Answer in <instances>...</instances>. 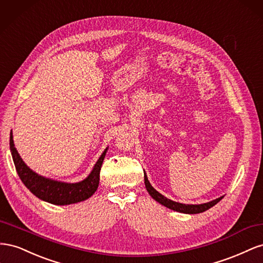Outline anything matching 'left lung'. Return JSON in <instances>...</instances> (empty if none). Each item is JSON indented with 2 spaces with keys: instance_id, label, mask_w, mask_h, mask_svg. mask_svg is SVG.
<instances>
[{
  "instance_id": "obj_1",
  "label": "left lung",
  "mask_w": 263,
  "mask_h": 263,
  "mask_svg": "<svg viewBox=\"0 0 263 263\" xmlns=\"http://www.w3.org/2000/svg\"><path fill=\"white\" fill-rule=\"evenodd\" d=\"M144 183H145V187L146 191L148 192V194L151 195L152 198L155 199L157 202H160L161 205L167 207L172 211H175L178 213H183V214H199L207 211L211 207L215 206L217 202L220 201L222 199V197H219L217 199H214L209 202H205V204H199V205H186V204H181V202H176L174 200H171L168 198H166L165 196H163L162 194H160L156 190H154L152 185L149 184L148 179L146 174L144 173Z\"/></svg>"
}]
</instances>
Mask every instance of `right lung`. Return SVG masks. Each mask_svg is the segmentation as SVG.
<instances>
[{"label": "right lung", "instance_id": "obj_1", "mask_svg": "<svg viewBox=\"0 0 263 263\" xmlns=\"http://www.w3.org/2000/svg\"><path fill=\"white\" fill-rule=\"evenodd\" d=\"M10 148L15 168L21 181L36 197L54 205H70L92 196L98 189L100 170L108 149V147L104 149L99 160L95 164L91 173L84 181L78 183H64L41 176L29 168L14 146L12 132L10 136Z\"/></svg>", "mask_w": 263, "mask_h": 263}]
</instances>
